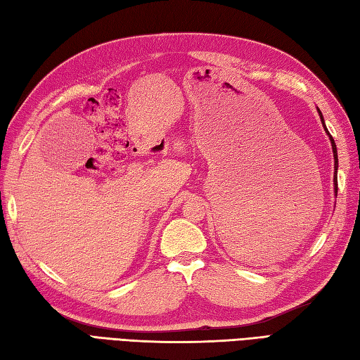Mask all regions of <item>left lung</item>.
<instances>
[{
	"label": "left lung",
	"instance_id": "left-lung-1",
	"mask_svg": "<svg viewBox=\"0 0 360 360\" xmlns=\"http://www.w3.org/2000/svg\"><path fill=\"white\" fill-rule=\"evenodd\" d=\"M317 112H319V117H321V122H322V126L323 129L326 132V135L330 137V141H331V148H333V157H334V195L338 197V167H339V158H338V148H336V143H334V139L331 137V134L328 132V129H326V124H325V120H323V115L321 112V109L317 108Z\"/></svg>",
	"mask_w": 360,
	"mask_h": 360
}]
</instances>
